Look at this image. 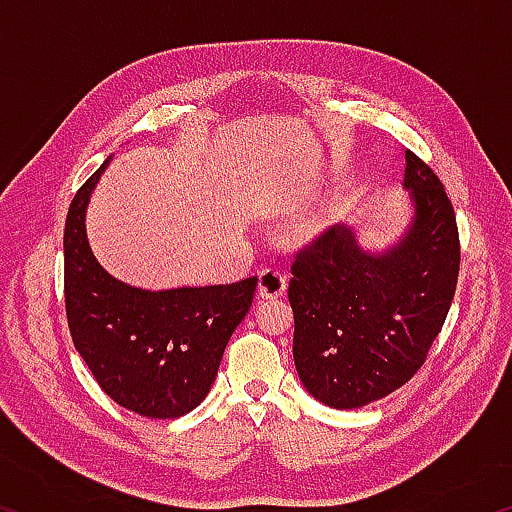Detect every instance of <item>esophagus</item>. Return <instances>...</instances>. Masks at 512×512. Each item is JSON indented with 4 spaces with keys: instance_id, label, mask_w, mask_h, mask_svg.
I'll return each instance as SVG.
<instances>
[{
    "instance_id": "34e87169",
    "label": "esophagus",
    "mask_w": 512,
    "mask_h": 512,
    "mask_svg": "<svg viewBox=\"0 0 512 512\" xmlns=\"http://www.w3.org/2000/svg\"><path fill=\"white\" fill-rule=\"evenodd\" d=\"M259 296L262 298H280L284 291H287V275L277 268H262L259 271Z\"/></svg>"
}]
</instances>
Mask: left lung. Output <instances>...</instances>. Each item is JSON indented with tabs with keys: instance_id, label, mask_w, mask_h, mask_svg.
<instances>
[{
	"instance_id": "8db88e82",
	"label": "left lung",
	"mask_w": 512,
	"mask_h": 512,
	"mask_svg": "<svg viewBox=\"0 0 512 512\" xmlns=\"http://www.w3.org/2000/svg\"><path fill=\"white\" fill-rule=\"evenodd\" d=\"M404 185L415 216L386 253H366L350 228L334 225L293 255V359L307 391L334 409H357L404 386L452 307L461 266L452 201L409 149Z\"/></svg>"
}]
</instances>
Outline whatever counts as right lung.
Wrapping results in <instances>:
<instances>
[{
  "instance_id": "right-lung-1",
  "label": "right lung",
  "mask_w": 512,
  "mask_h": 512,
  "mask_svg": "<svg viewBox=\"0 0 512 512\" xmlns=\"http://www.w3.org/2000/svg\"><path fill=\"white\" fill-rule=\"evenodd\" d=\"M108 160L85 180L65 221V311L74 348L103 393L146 418H180L210 393L257 277L214 287L144 291L94 259L85 207Z\"/></svg>"
}]
</instances>
